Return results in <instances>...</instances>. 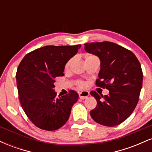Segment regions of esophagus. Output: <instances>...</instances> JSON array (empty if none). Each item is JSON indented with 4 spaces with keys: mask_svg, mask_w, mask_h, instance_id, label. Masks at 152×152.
I'll use <instances>...</instances> for the list:
<instances>
[{
    "mask_svg": "<svg viewBox=\"0 0 152 152\" xmlns=\"http://www.w3.org/2000/svg\"><path fill=\"white\" fill-rule=\"evenodd\" d=\"M88 96H89V92L87 91H83L79 93V97L81 99H86Z\"/></svg>",
    "mask_w": 152,
    "mask_h": 152,
    "instance_id": "esophagus-1",
    "label": "esophagus"
}]
</instances>
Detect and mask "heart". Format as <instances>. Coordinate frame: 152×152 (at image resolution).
I'll list each match as a JSON object with an SVG mask.
<instances>
[{
	"instance_id": "1",
	"label": "heart",
	"mask_w": 152,
	"mask_h": 152,
	"mask_svg": "<svg viewBox=\"0 0 152 152\" xmlns=\"http://www.w3.org/2000/svg\"><path fill=\"white\" fill-rule=\"evenodd\" d=\"M96 58V57L94 55H91V54H88V55H86V61L88 60V59H91V58ZM71 61H72V59H70V60L68 61V62L66 63V65H65V69H69V67L70 66V64ZM78 86H79L80 87H83V86H84V83L82 81H79L78 82Z\"/></svg>"
}]
</instances>
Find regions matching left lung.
I'll return each mask as SVG.
<instances>
[{
	"mask_svg": "<svg viewBox=\"0 0 152 152\" xmlns=\"http://www.w3.org/2000/svg\"><path fill=\"white\" fill-rule=\"evenodd\" d=\"M86 52L97 56L101 69L96 85L109 91L108 95H91L97 105L90 111L98 124L114 126L124 121L136 108L142 87L143 73L141 64L134 53L116 43L104 42L84 44Z\"/></svg>",
	"mask_w": 152,
	"mask_h": 152,
	"instance_id": "left-lung-1",
	"label": "left lung"
}]
</instances>
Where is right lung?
I'll list each match as a JSON object with an SVG mask.
<instances>
[{"label":"right lung","instance_id":"obj_1","mask_svg":"<svg viewBox=\"0 0 152 152\" xmlns=\"http://www.w3.org/2000/svg\"><path fill=\"white\" fill-rule=\"evenodd\" d=\"M81 45L46 46L24 56L16 72L18 97L24 112L33 124L46 131H55L69 119L78 94L56 96L55 78L64 75L65 65L77 53Z\"/></svg>","mask_w":152,"mask_h":152}]
</instances>
